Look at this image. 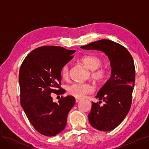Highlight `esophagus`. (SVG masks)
I'll return each instance as SVG.
<instances>
[{
  "label": "esophagus",
  "instance_id": "34e87169",
  "mask_svg": "<svg viewBox=\"0 0 149 149\" xmlns=\"http://www.w3.org/2000/svg\"><path fill=\"white\" fill-rule=\"evenodd\" d=\"M75 100H76V102H79L81 100V99L79 98V97H76V98H75Z\"/></svg>",
  "mask_w": 149,
  "mask_h": 149
}]
</instances>
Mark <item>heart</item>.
Wrapping results in <instances>:
<instances>
[{"label":"heart","mask_w":149,"mask_h":149,"mask_svg":"<svg viewBox=\"0 0 149 149\" xmlns=\"http://www.w3.org/2000/svg\"><path fill=\"white\" fill-rule=\"evenodd\" d=\"M81 62L87 68L90 72V77L94 81L101 82L104 79L107 75V68L102 66L101 60L100 58L94 55H86L81 58ZM60 74L63 79H67L69 77V65L65 64L62 66ZM93 86L89 83H74L70 84L68 91L72 96L76 97H83L93 91Z\"/></svg>","instance_id":"1"}]
</instances>
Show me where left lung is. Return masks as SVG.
Wrapping results in <instances>:
<instances>
[{"mask_svg": "<svg viewBox=\"0 0 149 149\" xmlns=\"http://www.w3.org/2000/svg\"><path fill=\"white\" fill-rule=\"evenodd\" d=\"M104 52L111 63V76L95 97L105 102L102 106L92 102L88 119L92 127L100 131L113 130L123 121L130 110L136 70L132 55L124 47L103 39L81 47Z\"/></svg>", "mask_w": 149, "mask_h": 149, "instance_id": "obj_1", "label": "left lung"}]
</instances>
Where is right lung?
Masks as SVG:
<instances>
[{
    "label": "right lung",
    "mask_w": 149,
    "mask_h": 149,
    "mask_svg": "<svg viewBox=\"0 0 149 149\" xmlns=\"http://www.w3.org/2000/svg\"><path fill=\"white\" fill-rule=\"evenodd\" d=\"M74 52L61 47L43 46L31 51L21 65V106L33 127L43 136H55L65 129L68 114L75 104L72 96L54 102L51 95L65 92L60 86V71Z\"/></svg>",
    "instance_id": "obj_1"
}]
</instances>
